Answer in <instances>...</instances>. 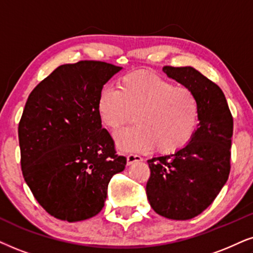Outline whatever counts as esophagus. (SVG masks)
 I'll return each instance as SVG.
<instances>
[{
  "instance_id": "1",
  "label": "esophagus",
  "mask_w": 253,
  "mask_h": 253,
  "mask_svg": "<svg viewBox=\"0 0 253 253\" xmlns=\"http://www.w3.org/2000/svg\"><path fill=\"white\" fill-rule=\"evenodd\" d=\"M140 161H142V158L140 155H136V154L127 155V165H132L134 162H140Z\"/></svg>"
}]
</instances>
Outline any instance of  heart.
I'll list each match as a JSON object with an SVG mask.
<instances>
[{
  "instance_id": "b5f03b06",
  "label": "heart",
  "mask_w": 253,
  "mask_h": 253,
  "mask_svg": "<svg viewBox=\"0 0 253 253\" xmlns=\"http://www.w3.org/2000/svg\"><path fill=\"white\" fill-rule=\"evenodd\" d=\"M97 112L112 130L128 123L133 114L135 126L114 135L124 152L155 147L162 154L175 153L193 140L200 123V104L190 88L145 70L121 76L117 89L104 86L97 98Z\"/></svg>"
}]
</instances>
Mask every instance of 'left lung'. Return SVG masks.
<instances>
[{
    "label": "left lung",
    "mask_w": 253,
    "mask_h": 253,
    "mask_svg": "<svg viewBox=\"0 0 253 253\" xmlns=\"http://www.w3.org/2000/svg\"><path fill=\"white\" fill-rule=\"evenodd\" d=\"M168 77L190 88L200 104L193 140L175 154L148 160L146 194L150 207L169 219H191L213 202L231 168L233 118L218 85L190 66H164Z\"/></svg>",
    "instance_id": "left-lung-1"
}]
</instances>
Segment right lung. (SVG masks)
I'll return each instance as SVG.
<instances>
[{
  "label": "right lung",
  "instance_id": "obj_1",
  "mask_svg": "<svg viewBox=\"0 0 253 253\" xmlns=\"http://www.w3.org/2000/svg\"><path fill=\"white\" fill-rule=\"evenodd\" d=\"M120 66L64 64L29 95L18 124L22 174L47 213L78 222L101 211L112 176L126 158L101 127L97 98Z\"/></svg>",
  "mask_w": 253,
  "mask_h": 253
}]
</instances>
